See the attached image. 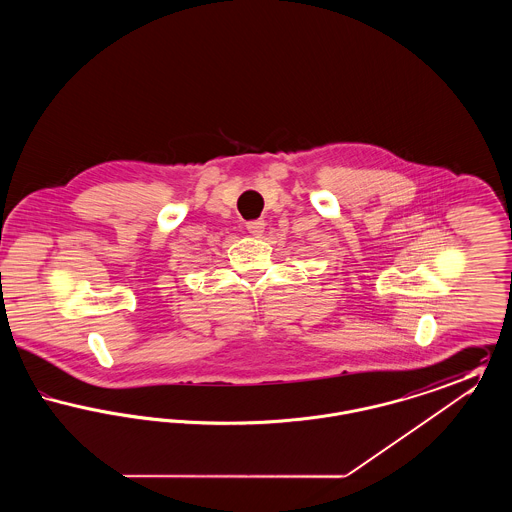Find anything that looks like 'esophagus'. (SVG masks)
<instances>
[{"label": "esophagus", "mask_w": 512, "mask_h": 512, "mask_svg": "<svg viewBox=\"0 0 512 512\" xmlns=\"http://www.w3.org/2000/svg\"><path fill=\"white\" fill-rule=\"evenodd\" d=\"M245 228H247V232H249L251 236H257V238H259V236L265 232V220H249V222H245Z\"/></svg>", "instance_id": "34e87169"}]
</instances>
